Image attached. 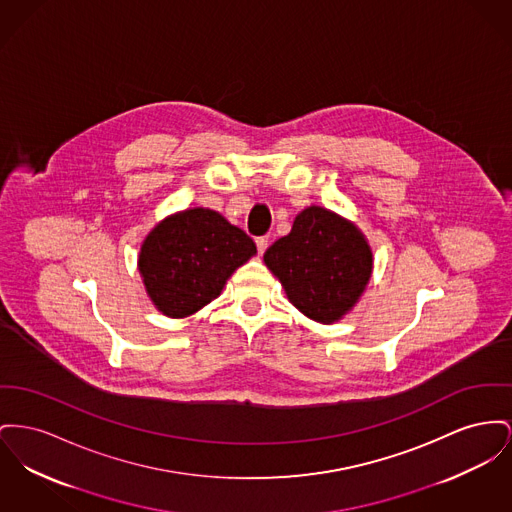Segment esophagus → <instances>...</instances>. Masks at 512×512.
Masks as SVG:
<instances>
[{
	"mask_svg": "<svg viewBox=\"0 0 512 512\" xmlns=\"http://www.w3.org/2000/svg\"><path fill=\"white\" fill-rule=\"evenodd\" d=\"M257 243V251H259V255H263L265 251H267V247H269V238L267 236H261V238H257L255 240Z\"/></svg>",
	"mask_w": 512,
	"mask_h": 512,
	"instance_id": "esophagus-1",
	"label": "esophagus"
}]
</instances>
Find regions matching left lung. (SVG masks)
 Masks as SVG:
<instances>
[{"instance_id":"1","label":"left lung","mask_w":512,"mask_h":512,"mask_svg":"<svg viewBox=\"0 0 512 512\" xmlns=\"http://www.w3.org/2000/svg\"><path fill=\"white\" fill-rule=\"evenodd\" d=\"M265 265L303 315L331 325L360 300L373 253L352 222L323 207H307L292 232L267 249Z\"/></svg>"}]
</instances>
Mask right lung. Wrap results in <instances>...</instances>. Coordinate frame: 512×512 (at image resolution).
Masks as SVG:
<instances>
[{"label":"right lung","instance_id":"obj_1","mask_svg":"<svg viewBox=\"0 0 512 512\" xmlns=\"http://www.w3.org/2000/svg\"><path fill=\"white\" fill-rule=\"evenodd\" d=\"M257 253L253 240L211 209H189L152 228L139 253V272L158 311L193 315L220 296L232 272Z\"/></svg>","mask_w":512,"mask_h":512}]
</instances>
